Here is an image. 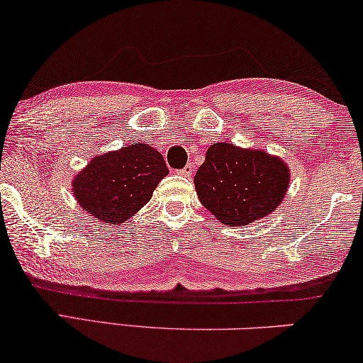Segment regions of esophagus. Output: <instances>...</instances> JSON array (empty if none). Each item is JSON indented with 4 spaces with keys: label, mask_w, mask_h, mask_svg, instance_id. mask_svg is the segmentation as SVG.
<instances>
[{
    "label": "esophagus",
    "mask_w": 363,
    "mask_h": 363,
    "mask_svg": "<svg viewBox=\"0 0 363 363\" xmlns=\"http://www.w3.org/2000/svg\"><path fill=\"white\" fill-rule=\"evenodd\" d=\"M192 172H194V166H192L191 163H189L186 167H184V169L179 171V174L184 176V177H191Z\"/></svg>",
    "instance_id": "obj_1"
}]
</instances>
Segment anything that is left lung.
Instances as JSON below:
<instances>
[{
    "mask_svg": "<svg viewBox=\"0 0 363 363\" xmlns=\"http://www.w3.org/2000/svg\"><path fill=\"white\" fill-rule=\"evenodd\" d=\"M289 182L282 158L226 142L208 147L194 177L203 207L230 226H246L277 210Z\"/></svg>",
    "mask_w": 363,
    "mask_h": 363,
    "instance_id": "1",
    "label": "left lung"
}]
</instances>
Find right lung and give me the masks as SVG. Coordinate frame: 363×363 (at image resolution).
<instances>
[{"label": "right lung", "mask_w": 363, "mask_h": 363, "mask_svg": "<svg viewBox=\"0 0 363 363\" xmlns=\"http://www.w3.org/2000/svg\"><path fill=\"white\" fill-rule=\"evenodd\" d=\"M169 174L163 156L145 142L94 156L72 182L84 213L109 225H121L150 202L156 186Z\"/></svg>", "instance_id": "add662e5"}]
</instances>
